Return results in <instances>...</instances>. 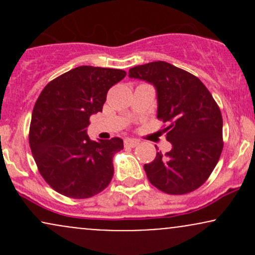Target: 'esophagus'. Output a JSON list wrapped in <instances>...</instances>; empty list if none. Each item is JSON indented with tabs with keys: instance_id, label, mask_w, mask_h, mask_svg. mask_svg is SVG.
Wrapping results in <instances>:
<instances>
[{
	"instance_id": "34e87169",
	"label": "esophagus",
	"mask_w": 255,
	"mask_h": 255,
	"mask_svg": "<svg viewBox=\"0 0 255 255\" xmlns=\"http://www.w3.org/2000/svg\"><path fill=\"white\" fill-rule=\"evenodd\" d=\"M137 145H139V141L135 139H126L125 140L126 147H136Z\"/></svg>"
}]
</instances>
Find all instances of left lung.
Returning <instances> with one entry per match:
<instances>
[{
    "instance_id": "obj_1",
    "label": "left lung",
    "mask_w": 255,
    "mask_h": 255,
    "mask_svg": "<svg viewBox=\"0 0 255 255\" xmlns=\"http://www.w3.org/2000/svg\"><path fill=\"white\" fill-rule=\"evenodd\" d=\"M129 78L156 87L157 118L171 150L144 165L148 181L159 191L181 195L206 182L223 150V119L200 79L172 64L157 61L129 69Z\"/></svg>"
}]
</instances>
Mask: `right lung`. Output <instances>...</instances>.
<instances>
[{
	"label": "right lung",
	"instance_id": "right-lung-1",
	"mask_svg": "<svg viewBox=\"0 0 255 255\" xmlns=\"http://www.w3.org/2000/svg\"><path fill=\"white\" fill-rule=\"evenodd\" d=\"M126 77L122 69L80 66L44 87L32 111L28 141L38 170L54 191L86 199L109 186L113 157L124 140L93 141L86 134L90 118L103 109L111 86Z\"/></svg>",
	"mask_w": 255,
	"mask_h": 255
}]
</instances>
